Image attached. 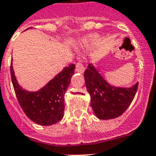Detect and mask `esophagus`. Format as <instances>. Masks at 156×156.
<instances>
[{
	"instance_id": "34e87169",
	"label": "esophagus",
	"mask_w": 156,
	"mask_h": 156,
	"mask_svg": "<svg viewBox=\"0 0 156 156\" xmlns=\"http://www.w3.org/2000/svg\"><path fill=\"white\" fill-rule=\"evenodd\" d=\"M85 70V67L83 66V63L82 62H78L76 64V71L80 72V73H82V72Z\"/></svg>"
}]
</instances>
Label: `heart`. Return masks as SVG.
<instances>
[{"label": "heart", "mask_w": 156, "mask_h": 156, "mask_svg": "<svg viewBox=\"0 0 156 156\" xmlns=\"http://www.w3.org/2000/svg\"><path fill=\"white\" fill-rule=\"evenodd\" d=\"M98 37L96 35H91L89 37H87L86 40H85V42L87 44H95V43L98 42Z\"/></svg>", "instance_id": "obj_1"}]
</instances>
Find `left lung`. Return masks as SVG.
<instances>
[{"label":"left lung","mask_w":156,"mask_h":156,"mask_svg":"<svg viewBox=\"0 0 156 156\" xmlns=\"http://www.w3.org/2000/svg\"><path fill=\"white\" fill-rule=\"evenodd\" d=\"M84 78L91 98L90 106L100 119H111L122 115L135 98L139 86L136 83L126 89L112 87L90 64L84 71Z\"/></svg>","instance_id":"1"}]
</instances>
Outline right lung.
<instances>
[{"instance_id":"obj_1","label":"right lung","mask_w":156,"mask_h":156,"mask_svg":"<svg viewBox=\"0 0 156 156\" xmlns=\"http://www.w3.org/2000/svg\"><path fill=\"white\" fill-rule=\"evenodd\" d=\"M74 69V64L68 66L41 90L37 92H27L17 84L11 60L10 74L16 98L30 119L43 126L55 124L62 119L65 109L64 95Z\"/></svg>"}]
</instances>
